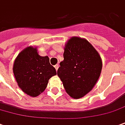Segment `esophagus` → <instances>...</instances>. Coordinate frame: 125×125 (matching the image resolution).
I'll list each match as a JSON object with an SVG mask.
<instances>
[{"instance_id":"34e87169","label":"esophagus","mask_w":125,"mask_h":125,"mask_svg":"<svg viewBox=\"0 0 125 125\" xmlns=\"http://www.w3.org/2000/svg\"><path fill=\"white\" fill-rule=\"evenodd\" d=\"M55 68L56 70H57L58 68H59V64H57V65H55Z\"/></svg>"}]
</instances>
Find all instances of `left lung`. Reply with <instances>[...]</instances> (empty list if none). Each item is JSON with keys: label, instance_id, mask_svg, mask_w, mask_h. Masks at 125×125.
<instances>
[{"label": "left lung", "instance_id": "1", "mask_svg": "<svg viewBox=\"0 0 125 125\" xmlns=\"http://www.w3.org/2000/svg\"><path fill=\"white\" fill-rule=\"evenodd\" d=\"M57 75L66 92L80 98L92 90L102 70L101 56L85 39L73 37L67 42Z\"/></svg>", "mask_w": 125, "mask_h": 125}]
</instances>
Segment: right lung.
<instances>
[{
  "label": "right lung",
  "instance_id": "1",
  "mask_svg": "<svg viewBox=\"0 0 125 125\" xmlns=\"http://www.w3.org/2000/svg\"><path fill=\"white\" fill-rule=\"evenodd\" d=\"M13 72L20 89L32 97L44 91L48 80L57 74L48 56L39 55L37 48L32 46L24 48L18 54Z\"/></svg>",
  "mask_w": 125,
  "mask_h": 125
}]
</instances>
